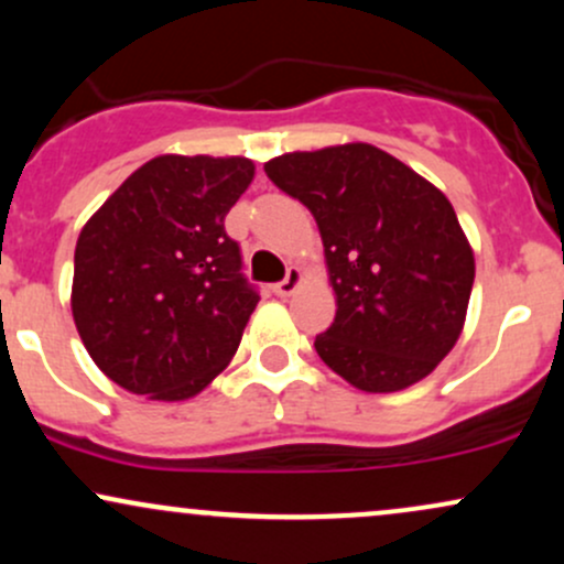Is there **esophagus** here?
Here are the masks:
<instances>
[{"instance_id": "1", "label": "esophagus", "mask_w": 564, "mask_h": 564, "mask_svg": "<svg viewBox=\"0 0 564 564\" xmlns=\"http://www.w3.org/2000/svg\"><path fill=\"white\" fill-rule=\"evenodd\" d=\"M300 283H302V270L300 268H289L286 278H283L281 283H275L273 291L278 296H291L296 289H300Z\"/></svg>"}]
</instances>
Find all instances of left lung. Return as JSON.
Here are the masks:
<instances>
[{
  "label": "left lung",
  "mask_w": 564,
  "mask_h": 564,
  "mask_svg": "<svg viewBox=\"0 0 564 564\" xmlns=\"http://www.w3.org/2000/svg\"><path fill=\"white\" fill-rule=\"evenodd\" d=\"M264 172L318 223L336 296L315 336L323 364L364 392L430 377L462 336L475 283L445 193L368 142L283 153Z\"/></svg>",
  "instance_id": "left-lung-1"
}]
</instances>
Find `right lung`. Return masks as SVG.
Instances as JSON below:
<instances>
[{"mask_svg":"<svg viewBox=\"0 0 564 564\" xmlns=\"http://www.w3.org/2000/svg\"><path fill=\"white\" fill-rule=\"evenodd\" d=\"M254 180L243 156H166L134 170L76 241L70 313L95 366L151 400H187L230 364L260 294L225 232Z\"/></svg>","mask_w":564,"mask_h":564,"instance_id":"1","label":"right lung"}]
</instances>
